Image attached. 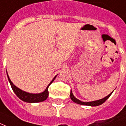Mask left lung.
<instances>
[{"label":"left lung","instance_id":"8db88e82","mask_svg":"<svg viewBox=\"0 0 126 126\" xmlns=\"http://www.w3.org/2000/svg\"><path fill=\"white\" fill-rule=\"evenodd\" d=\"M113 92H111L110 94H109L108 96L105 97L104 98L101 99H99V100H96V101H90V102H83V101H81L79 100L78 99H77L76 97H74L73 94L72 92L71 91V94H70V97L71 99V100L73 101H74L75 103H77V104H80V105H84V106H97L101 105L102 103H103L105 101L108 99L110 96L111 95V94H112Z\"/></svg>","mask_w":126,"mask_h":126}]
</instances>
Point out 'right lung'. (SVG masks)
I'll return each mask as SVG.
<instances>
[{"instance_id":"right-lung-1","label":"right lung","mask_w":126,"mask_h":126,"mask_svg":"<svg viewBox=\"0 0 126 126\" xmlns=\"http://www.w3.org/2000/svg\"><path fill=\"white\" fill-rule=\"evenodd\" d=\"M6 74H7V77H8V81L10 82L11 87H12V89L13 90V92H15V94L16 95V96L18 97L19 99H20L22 101H25V102H28V103L41 102V101H43L45 99H47V97H48V95H49L48 88H49V85L53 83V81L56 78V77H57V75H56L55 77H54L53 80L50 82V83L48 85V86L47 87V88L43 92L40 93V94H30V93L24 92L23 90H21L20 89L18 88L17 87H16L13 83V82L11 81V79H10V78H9L8 75V73H7V71H6Z\"/></svg>"}]
</instances>
